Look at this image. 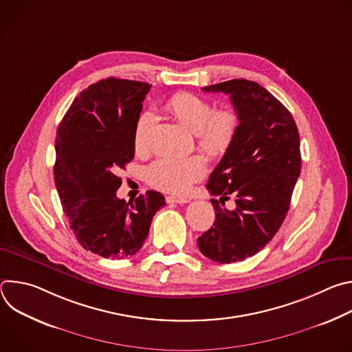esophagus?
Masks as SVG:
<instances>
[{
    "mask_svg": "<svg viewBox=\"0 0 352 352\" xmlns=\"http://www.w3.org/2000/svg\"><path fill=\"white\" fill-rule=\"evenodd\" d=\"M166 200H167V204H179V205H182V204H188L189 202V197H185V196H167L166 197Z\"/></svg>",
    "mask_w": 352,
    "mask_h": 352,
    "instance_id": "esophagus-1",
    "label": "esophagus"
}]
</instances>
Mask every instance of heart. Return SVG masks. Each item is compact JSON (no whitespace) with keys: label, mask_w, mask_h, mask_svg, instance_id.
<instances>
[{"label":"heart","mask_w":352,"mask_h":352,"mask_svg":"<svg viewBox=\"0 0 352 352\" xmlns=\"http://www.w3.org/2000/svg\"><path fill=\"white\" fill-rule=\"evenodd\" d=\"M166 110L182 126L193 132L196 144L202 152L216 160L223 157L232 146L241 125L239 114L234 109H214L208 98L188 91L173 94L166 102ZM153 116L142 113L133 126L132 144L136 155L148 150V132ZM206 173V162L202 156L184 159H159L147 171L148 184L171 193H182Z\"/></svg>","instance_id":"heart-1"}]
</instances>
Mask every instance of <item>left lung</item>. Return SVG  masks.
<instances>
[{
	"label": "left lung",
	"mask_w": 352,
	"mask_h": 352,
	"mask_svg": "<svg viewBox=\"0 0 352 352\" xmlns=\"http://www.w3.org/2000/svg\"><path fill=\"white\" fill-rule=\"evenodd\" d=\"M230 96L241 125L206 185L216 220L197 238L206 258L234 263L256 255L281 227L300 173L299 133L291 113L259 83L232 79L204 87ZM234 197L236 209L223 208Z\"/></svg>",
	"instance_id": "obj_1"
}]
</instances>
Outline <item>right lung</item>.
Listing matches in <instances>:
<instances>
[{
  "label": "right lung",
  "instance_id": "1",
  "mask_svg": "<svg viewBox=\"0 0 352 352\" xmlns=\"http://www.w3.org/2000/svg\"><path fill=\"white\" fill-rule=\"evenodd\" d=\"M152 85L107 78L82 90L56 138L54 181L78 242L111 259L135 255L156 212L166 205L147 190L135 202L117 197V175L133 159V126Z\"/></svg>",
  "mask_w": 352,
  "mask_h": 352
}]
</instances>
